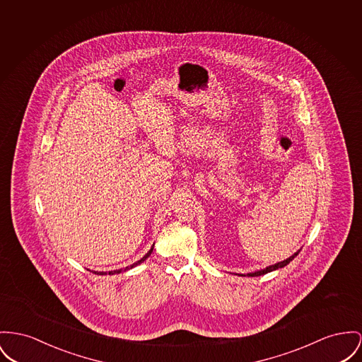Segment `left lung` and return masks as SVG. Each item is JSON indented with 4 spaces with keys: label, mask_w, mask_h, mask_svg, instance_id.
I'll list each match as a JSON object with an SVG mask.
<instances>
[{
    "label": "left lung",
    "mask_w": 362,
    "mask_h": 362,
    "mask_svg": "<svg viewBox=\"0 0 362 362\" xmlns=\"http://www.w3.org/2000/svg\"><path fill=\"white\" fill-rule=\"evenodd\" d=\"M299 254V251L298 252H295L292 257H289L287 258L286 261H283V262H279V264H276V265L269 266V267H266L264 270H258V272H254V273H248L247 276H251V277H257V276H262V274H266V273H269V272H273V270H276V269H280V267H284V266L288 265L289 262L296 257ZM243 276V274H241Z\"/></svg>",
    "instance_id": "left-lung-1"
}]
</instances>
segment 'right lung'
<instances>
[{
  "label": "right lung",
  "mask_w": 362,
  "mask_h": 362,
  "mask_svg": "<svg viewBox=\"0 0 362 362\" xmlns=\"http://www.w3.org/2000/svg\"><path fill=\"white\" fill-rule=\"evenodd\" d=\"M151 252H152V248L145 254L144 257L140 259V261H137L136 264H133L132 266H127V267H124V269H119V270H112V272H108V274H115V273H121V272H124V270H127V269H132V267H134V266L140 265L141 262H144L145 259L151 255ZM96 273V272H95ZM97 274H107L105 272H97Z\"/></svg>",
  "instance_id": "1"
}]
</instances>
